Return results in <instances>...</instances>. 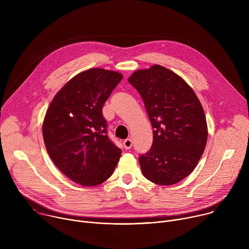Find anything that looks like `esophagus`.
<instances>
[{"label":"esophagus","mask_w":249,"mask_h":249,"mask_svg":"<svg viewBox=\"0 0 249 249\" xmlns=\"http://www.w3.org/2000/svg\"><path fill=\"white\" fill-rule=\"evenodd\" d=\"M123 146L126 150H129L131 149L132 147V140L131 139H126L124 142H123Z\"/></svg>","instance_id":"esophagus-1"}]
</instances>
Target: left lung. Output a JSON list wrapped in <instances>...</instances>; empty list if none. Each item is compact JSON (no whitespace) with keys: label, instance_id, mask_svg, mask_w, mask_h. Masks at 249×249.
<instances>
[{"label":"left lung","instance_id":"left-lung-1","mask_svg":"<svg viewBox=\"0 0 249 249\" xmlns=\"http://www.w3.org/2000/svg\"><path fill=\"white\" fill-rule=\"evenodd\" d=\"M128 82L142 96L154 128L151 150L139 158L142 172L159 185L178 183L194 170L206 148L202 104L180 76L160 65L135 71Z\"/></svg>","mask_w":249,"mask_h":249}]
</instances>
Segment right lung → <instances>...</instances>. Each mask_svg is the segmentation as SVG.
I'll return each mask as SVG.
<instances>
[{
  "instance_id": "obj_1",
  "label": "right lung",
  "mask_w": 249,
  "mask_h": 249,
  "mask_svg": "<svg viewBox=\"0 0 249 249\" xmlns=\"http://www.w3.org/2000/svg\"><path fill=\"white\" fill-rule=\"evenodd\" d=\"M123 79L115 71L91 68L71 79L46 111L42 134L55 165L71 180L96 186L113 173L121 150L106 135L102 107Z\"/></svg>"
}]
</instances>
